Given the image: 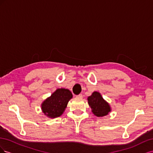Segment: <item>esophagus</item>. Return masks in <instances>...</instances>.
<instances>
[{
  "label": "esophagus",
  "mask_w": 153,
  "mask_h": 153,
  "mask_svg": "<svg viewBox=\"0 0 153 153\" xmlns=\"http://www.w3.org/2000/svg\"><path fill=\"white\" fill-rule=\"evenodd\" d=\"M82 97H83V96L82 94H80L76 96V98H82Z\"/></svg>",
  "instance_id": "obj_1"
}]
</instances>
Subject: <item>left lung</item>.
Here are the masks:
<instances>
[{
	"mask_svg": "<svg viewBox=\"0 0 153 153\" xmlns=\"http://www.w3.org/2000/svg\"><path fill=\"white\" fill-rule=\"evenodd\" d=\"M87 100L92 113L97 117H103L108 115L111 111L109 104L103 98L98 92H92V95L88 97Z\"/></svg>",
	"mask_w": 153,
	"mask_h": 153,
	"instance_id": "obj_1",
	"label": "left lung"
}]
</instances>
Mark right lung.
<instances>
[{
	"mask_svg": "<svg viewBox=\"0 0 153 153\" xmlns=\"http://www.w3.org/2000/svg\"><path fill=\"white\" fill-rule=\"evenodd\" d=\"M73 98L71 91L67 89H57L41 104V109L50 118L58 117L63 114L69 101Z\"/></svg>",
	"mask_w": 153,
	"mask_h": 153,
	"instance_id": "1",
	"label": "right lung"
}]
</instances>
